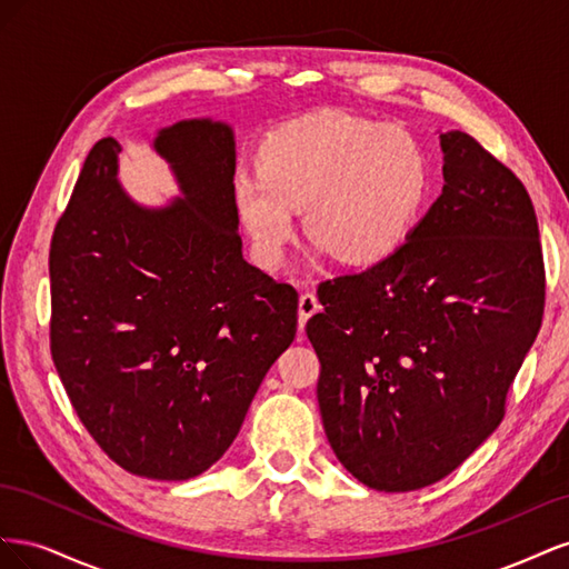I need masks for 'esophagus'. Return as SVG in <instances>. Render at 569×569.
I'll return each instance as SVG.
<instances>
[{"label":"esophagus","instance_id":"1","mask_svg":"<svg viewBox=\"0 0 569 569\" xmlns=\"http://www.w3.org/2000/svg\"><path fill=\"white\" fill-rule=\"evenodd\" d=\"M320 311V303H318V297L313 295V291H306V295L299 297V325L303 327L308 322V318L316 316Z\"/></svg>","mask_w":569,"mask_h":569}]
</instances>
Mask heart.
Wrapping results in <instances>:
<instances>
[{
	"label": "heart",
	"instance_id": "heart-1",
	"mask_svg": "<svg viewBox=\"0 0 569 569\" xmlns=\"http://www.w3.org/2000/svg\"><path fill=\"white\" fill-rule=\"evenodd\" d=\"M435 166L416 132L341 111L289 120L261 147V170H239L234 206L263 266H278L306 209L320 251L380 266L408 242L432 194Z\"/></svg>",
	"mask_w": 569,
	"mask_h": 569
}]
</instances>
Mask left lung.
<instances>
[{
  "label": "left lung",
  "instance_id": "left-lung-1",
  "mask_svg": "<svg viewBox=\"0 0 569 569\" xmlns=\"http://www.w3.org/2000/svg\"><path fill=\"white\" fill-rule=\"evenodd\" d=\"M439 137L446 184L416 232L389 261L322 282L306 322L327 441L377 491L435 485L501 425L543 318L525 184L468 132Z\"/></svg>",
  "mask_w": 569,
  "mask_h": 569
}]
</instances>
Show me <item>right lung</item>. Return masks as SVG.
I'll list each match as a JSON object with an SVG mask.
<instances>
[{
	"label": "right lung",
	"mask_w": 569,
	"mask_h": 569,
	"mask_svg": "<svg viewBox=\"0 0 569 569\" xmlns=\"http://www.w3.org/2000/svg\"><path fill=\"white\" fill-rule=\"evenodd\" d=\"M182 197L134 203L113 137L84 159L49 249V347L80 422L120 468L197 477L230 449L266 372L297 335V289L249 266L234 137L180 120L153 142Z\"/></svg>",
	"instance_id": "add662e5"
}]
</instances>
